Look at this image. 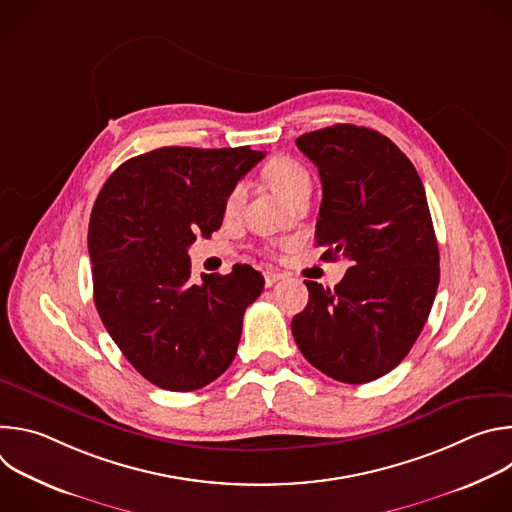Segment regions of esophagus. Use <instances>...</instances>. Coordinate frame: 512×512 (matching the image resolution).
I'll list each match as a JSON object with an SVG mask.
<instances>
[{
  "instance_id": "obj_1",
  "label": "esophagus",
  "mask_w": 512,
  "mask_h": 512,
  "mask_svg": "<svg viewBox=\"0 0 512 512\" xmlns=\"http://www.w3.org/2000/svg\"><path fill=\"white\" fill-rule=\"evenodd\" d=\"M281 279V273L275 271H265V287H273Z\"/></svg>"
}]
</instances>
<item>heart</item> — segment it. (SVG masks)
Masks as SVG:
<instances>
[{
    "label": "heart",
    "mask_w": 512,
    "mask_h": 512,
    "mask_svg": "<svg viewBox=\"0 0 512 512\" xmlns=\"http://www.w3.org/2000/svg\"><path fill=\"white\" fill-rule=\"evenodd\" d=\"M265 178L289 202L294 200L298 194L312 188V180H310L308 170L302 164H298L296 160H289V158L273 160L265 168ZM245 192H247L245 182H239L231 188V192L227 194V200H225L227 212H235L241 206V202L245 198Z\"/></svg>",
    "instance_id": "b5f03b06"
}]
</instances>
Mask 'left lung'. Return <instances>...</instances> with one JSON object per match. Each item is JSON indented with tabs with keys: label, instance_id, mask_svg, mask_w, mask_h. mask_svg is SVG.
<instances>
[{
	"label": "left lung",
	"instance_id": "obj_1",
	"mask_svg": "<svg viewBox=\"0 0 512 512\" xmlns=\"http://www.w3.org/2000/svg\"><path fill=\"white\" fill-rule=\"evenodd\" d=\"M318 168L322 259L346 257L342 281H306L310 300L291 320L306 360L350 385L375 381L409 354L440 283V251L421 178L375 129L338 123L296 139Z\"/></svg>",
	"mask_w": 512,
	"mask_h": 512
}]
</instances>
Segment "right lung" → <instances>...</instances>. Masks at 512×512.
<instances>
[{"label": "right lung", "mask_w": 512, "mask_h": 512, "mask_svg": "<svg viewBox=\"0 0 512 512\" xmlns=\"http://www.w3.org/2000/svg\"><path fill=\"white\" fill-rule=\"evenodd\" d=\"M243 148H160L121 164L89 223L97 312L131 367L186 393L221 377L265 279L251 265L190 277L188 247L221 229L231 188L263 160Z\"/></svg>", "instance_id": "right-lung-1"}]
</instances>
